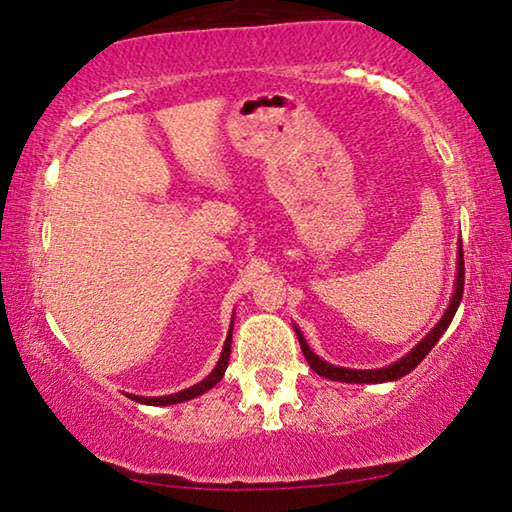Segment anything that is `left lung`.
Wrapping results in <instances>:
<instances>
[{"mask_svg":"<svg viewBox=\"0 0 512 512\" xmlns=\"http://www.w3.org/2000/svg\"><path fill=\"white\" fill-rule=\"evenodd\" d=\"M463 287H465V262H463V246H458V266H456V282H454V296L449 300V307L445 309L443 318L438 320V325L431 329V332L424 336V339L415 345V348L402 357L400 361L391 363V366L386 368H377V370H352V368H339V366H332V363H327L309 350V345L305 341V336H302L300 329L296 327V334H298V341H300V348L302 354H305L307 363L311 366V370L318 372L320 377L325 379H332V381H345V384H384V381H395L404 375H409V372L418 366V363L427 357L431 352L433 345L438 343L440 336L445 334V329L452 323V318L456 314L458 305H461V298H463Z\"/></svg>","mask_w":512,"mask_h":512,"instance_id":"obj_1","label":"left lung"}]
</instances>
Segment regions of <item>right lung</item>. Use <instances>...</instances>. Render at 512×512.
I'll return each mask as SVG.
<instances>
[{
  "label": "right lung",
  "instance_id": "obj_1",
  "mask_svg": "<svg viewBox=\"0 0 512 512\" xmlns=\"http://www.w3.org/2000/svg\"><path fill=\"white\" fill-rule=\"evenodd\" d=\"M235 320V318H232ZM230 345H232V323H230V332H228V339L223 343V352H221V359L216 363V368L207 375L203 381H198V384L185 388V391L180 393H173V395H164V397H140V395H128L131 400L140 402V404H149V406H167V404H178V402H187V400H194V397L203 395L205 391H210L216 384H219L225 368H228V361H230Z\"/></svg>",
  "mask_w": 512,
  "mask_h": 512
}]
</instances>
